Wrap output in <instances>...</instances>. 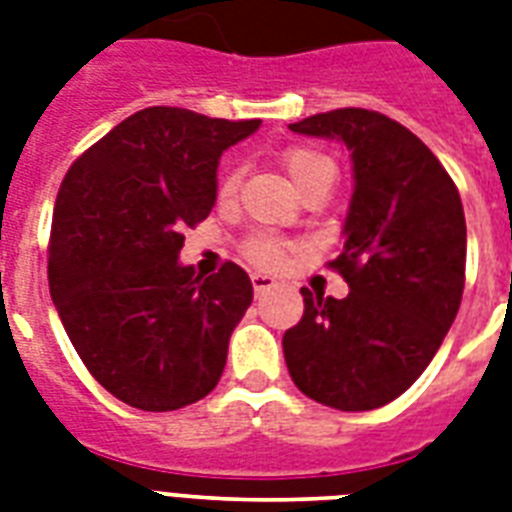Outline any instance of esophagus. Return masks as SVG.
Returning <instances> with one entry per match:
<instances>
[{"label":"esophagus","mask_w":512,"mask_h":512,"mask_svg":"<svg viewBox=\"0 0 512 512\" xmlns=\"http://www.w3.org/2000/svg\"><path fill=\"white\" fill-rule=\"evenodd\" d=\"M273 284H276V279H273V276H265V273H252V287H255L257 295L265 290H271Z\"/></svg>","instance_id":"esophagus-1"}]
</instances>
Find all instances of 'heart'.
Listing matches in <instances>:
<instances>
[{
	"instance_id": "1",
	"label": "heart",
	"mask_w": 512,
	"mask_h": 512,
	"mask_svg": "<svg viewBox=\"0 0 512 512\" xmlns=\"http://www.w3.org/2000/svg\"><path fill=\"white\" fill-rule=\"evenodd\" d=\"M282 163L287 174L292 177V182L298 187H303L308 179L319 174V171L333 169L330 158H325L319 150H311V147H287L282 152ZM241 182V171L236 166H230L220 174V182H217V195L222 201H228L236 195ZM244 257L249 263L260 265V268H279V265L287 260V255L292 252V247L287 241L276 239V236H268V233H255L244 241Z\"/></svg>"
}]
</instances>
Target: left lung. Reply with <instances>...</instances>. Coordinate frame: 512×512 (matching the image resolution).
I'll return each mask as SVG.
<instances>
[{"label": "left lung", "mask_w": 512, "mask_h": 512, "mask_svg": "<svg viewBox=\"0 0 512 512\" xmlns=\"http://www.w3.org/2000/svg\"><path fill=\"white\" fill-rule=\"evenodd\" d=\"M290 128L349 147L354 195L343 252L330 260L349 295L303 287L284 360L311 400L373 411L424 373L454 325L467 257L462 198L427 144L381 112L333 109Z\"/></svg>", "instance_id": "8db88e82"}]
</instances>
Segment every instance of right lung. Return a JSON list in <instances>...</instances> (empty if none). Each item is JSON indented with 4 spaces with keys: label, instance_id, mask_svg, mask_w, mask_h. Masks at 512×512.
I'll return each mask as SVG.
<instances>
[{
    "label": "right lung",
    "instance_id": "1",
    "mask_svg": "<svg viewBox=\"0 0 512 512\" xmlns=\"http://www.w3.org/2000/svg\"><path fill=\"white\" fill-rule=\"evenodd\" d=\"M257 126L147 107L88 147L58 187L50 298L85 368L131 408L198 403L225 370L252 282L230 260L195 276L177 257L185 228L212 212L222 150Z\"/></svg>",
    "mask_w": 512,
    "mask_h": 512
}]
</instances>
